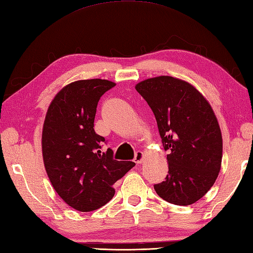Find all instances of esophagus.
Here are the masks:
<instances>
[{
	"instance_id": "34e87169",
	"label": "esophagus",
	"mask_w": 253,
	"mask_h": 253,
	"mask_svg": "<svg viewBox=\"0 0 253 253\" xmlns=\"http://www.w3.org/2000/svg\"><path fill=\"white\" fill-rule=\"evenodd\" d=\"M134 162L136 164H141L143 162V153L141 151H137L134 155Z\"/></svg>"
}]
</instances>
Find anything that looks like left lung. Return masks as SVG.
<instances>
[{
    "instance_id": "1",
    "label": "left lung",
    "mask_w": 253,
    "mask_h": 253,
    "mask_svg": "<svg viewBox=\"0 0 253 253\" xmlns=\"http://www.w3.org/2000/svg\"><path fill=\"white\" fill-rule=\"evenodd\" d=\"M153 111L164 150L169 151V173L155 184L164 201L187 206L206 194L218 177L222 137L211 104L192 84L161 76L135 85Z\"/></svg>"
}]
</instances>
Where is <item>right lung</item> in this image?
Wrapping results in <instances>:
<instances>
[{
  "instance_id": "right-lung-1",
  "label": "right lung",
  "mask_w": 253,
  "mask_h": 253,
  "mask_svg": "<svg viewBox=\"0 0 253 253\" xmlns=\"http://www.w3.org/2000/svg\"><path fill=\"white\" fill-rule=\"evenodd\" d=\"M116 84L104 79L79 80L57 93L47 111L42 135V159L52 187L79 211H92L110 202L112 185L134 162L117 161L107 140L93 130L97 106Z\"/></svg>"
}]
</instances>
